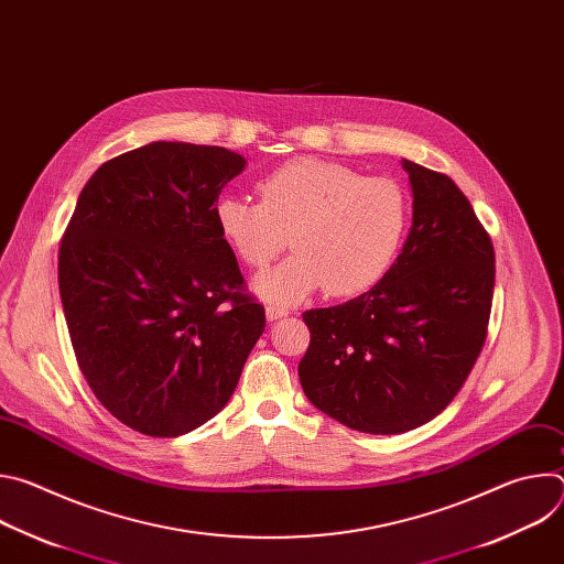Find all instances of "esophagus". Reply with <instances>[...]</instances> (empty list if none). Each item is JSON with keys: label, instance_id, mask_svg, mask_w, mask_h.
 Segmentation results:
<instances>
[{"label": "esophagus", "instance_id": "esophagus-1", "mask_svg": "<svg viewBox=\"0 0 564 564\" xmlns=\"http://www.w3.org/2000/svg\"><path fill=\"white\" fill-rule=\"evenodd\" d=\"M290 312H288V307H283V305H274V303H270L268 307H265V316H268V321H279V318H283V316H288Z\"/></svg>", "mask_w": 564, "mask_h": 564}]
</instances>
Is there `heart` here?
Wrapping results in <instances>:
<instances>
[{
	"instance_id": "heart-1",
	"label": "heart",
	"mask_w": 564,
	"mask_h": 564,
	"mask_svg": "<svg viewBox=\"0 0 564 564\" xmlns=\"http://www.w3.org/2000/svg\"><path fill=\"white\" fill-rule=\"evenodd\" d=\"M259 203L218 196L220 238L250 270L285 248L294 254L254 281L265 299L292 305L326 288L335 299L372 290L394 263L409 227V196L399 183L364 176L318 158H294L257 183Z\"/></svg>"
}]
</instances>
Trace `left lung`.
<instances>
[{
  "instance_id": "1",
  "label": "left lung",
  "mask_w": 564,
  "mask_h": 564,
  "mask_svg": "<svg viewBox=\"0 0 564 564\" xmlns=\"http://www.w3.org/2000/svg\"><path fill=\"white\" fill-rule=\"evenodd\" d=\"M401 167L413 225L388 274L348 303L303 312L305 397L372 435L413 431L451 404L485 346L496 285L494 243L459 187L406 158Z\"/></svg>"
}]
</instances>
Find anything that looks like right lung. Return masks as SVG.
Instances as JSON below:
<instances>
[{"label":"right lung","instance_id":"obj_1","mask_svg":"<svg viewBox=\"0 0 564 564\" xmlns=\"http://www.w3.org/2000/svg\"><path fill=\"white\" fill-rule=\"evenodd\" d=\"M246 158L151 142L89 178L59 246L75 359L100 404L149 437H178L229 401L265 310L214 220Z\"/></svg>","mask_w":564,"mask_h":564}]
</instances>
